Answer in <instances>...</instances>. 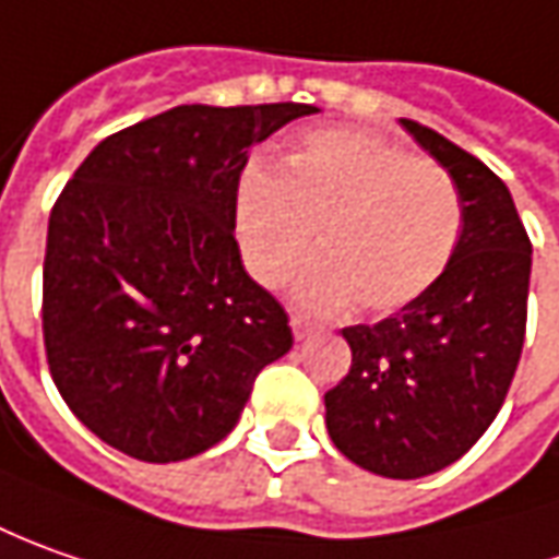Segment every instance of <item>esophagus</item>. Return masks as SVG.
Instances as JSON below:
<instances>
[{
	"label": "esophagus",
	"mask_w": 559,
	"mask_h": 559,
	"mask_svg": "<svg viewBox=\"0 0 559 559\" xmlns=\"http://www.w3.org/2000/svg\"><path fill=\"white\" fill-rule=\"evenodd\" d=\"M290 328H294V337L297 340L312 337V331H316V324L306 316H290Z\"/></svg>",
	"instance_id": "34e87169"
}]
</instances>
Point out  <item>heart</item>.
<instances>
[{
	"mask_svg": "<svg viewBox=\"0 0 559 559\" xmlns=\"http://www.w3.org/2000/svg\"><path fill=\"white\" fill-rule=\"evenodd\" d=\"M243 265L262 287H281L328 250L297 284L316 312L361 302L393 316L430 294L449 272L464 235L454 179L361 129H312L284 157L281 173L250 166L235 194Z\"/></svg>",
	"mask_w": 559,
	"mask_h": 559,
	"instance_id": "heart-1",
	"label": "heart"
}]
</instances>
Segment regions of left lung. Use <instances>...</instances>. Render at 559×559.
Instances as JSON below:
<instances>
[{
  "label": "left lung",
  "instance_id": "8db88e82",
  "mask_svg": "<svg viewBox=\"0 0 559 559\" xmlns=\"http://www.w3.org/2000/svg\"><path fill=\"white\" fill-rule=\"evenodd\" d=\"M399 123L457 185L464 235L430 294L343 328L353 365L324 393V424L361 471L417 479L471 452L504 405L526 337L532 243L489 166L427 126Z\"/></svg>",
  "mask_w": 559,
  "mask_h": 559
}]
</instances>
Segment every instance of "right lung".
Here are the masks:
<instances>
[{
    "label": "right lung",
    "mask_w": 559,
    "mask_h": 559,
    "mask_svg": "<svg viewBox=\"0 0 559 559\" xmlns=\"http://www.w3.org/2000/svg\"><path fill=\"white\" fill-rule=\"evenodd\" d=\"M318 107L179 105L92 147L49 216L43 337L68 408L110 449L169 464L235 430L294 346L243 272L235 194L250 147Z\"/></svg>",
    "instance_id": "right-lung-1"
}]
</instances>
